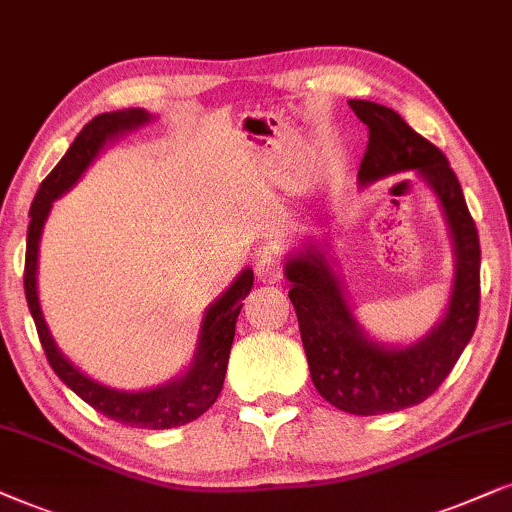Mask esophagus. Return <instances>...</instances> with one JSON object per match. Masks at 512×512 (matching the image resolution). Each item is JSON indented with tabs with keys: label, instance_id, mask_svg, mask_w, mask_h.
I'll return each mask as SVG.
<instances>
[{
	"label": "esophagus",
	"instance_id": "34e87169",
	"mask_svg": "<svg viewBox=\"0 0 512 512\" xmlns=\"http://www.w3.org/2000/svg\"><path fill=\"white\" fill-rule=\"evenodd\" d=\"M255 276H257V281L264 283V285H271V283L281 281L283 267H281V260H278L274 252L264 250V252H260V255H257Z\"/></svg>",
	"mask_w": 512,
	"mask_h": 512
}]
</instances>
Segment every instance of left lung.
Masks as SVG:
<instances>
[{
  "instance_id": "1",
  "label": "left lung",
  "mask_w": 512,
  "mask_h": 512,
  "mask_svg": "<svg viewBox=\"0 0 512 512\" xmlns=\"http://www.w3.org/2000/svg\"><path fill=\"white\" fill-rule=\"evenodd\" d=\"M349 105L370 128L358 185L395 173L421 177L445 213L454 250L445 313L424 337L405 346L377 342L360 327L325 241L304 243L285 262V278L292 283L288 297L297 311L313 386L337 410L372 417L424 403L466 349L480 316V238L445 154L391 107L370 100H349Z\"/></svg>"
}]
</instances>
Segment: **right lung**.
Segmentation results:
<instances>
[{
    "instance_id": "right-lung-1",
    "label": "right lung",
    "mask_w": 512,
    "mask_h": 512,
    "mask_svg": "<svg viewBox=\"0 0 512 512\" xmlns=\"http://www.w3.org/2000/svg\"><path fill=\"white\" fill-rule=\"evenodd\" d=\"M152 114L142 107L119 109V112H105L88 121L81 133L67 149L58 166L46 175L39 185L30 208V227H27V250H25V297L30 313L37 325L39 342L44 346L46 358L67 388H72L84 403L98 410L105 417L119 421L131 428H163L185 426L189 421L199 419L210 405L215 403L222 391L224 374H227L229 351L234 342L236 318L241 313L243 299L252 288V269H243L236 281L208 306L203 313L199 342H196L194 356L185 367V372L161 386L142 388V391H121L109 388L95 381L74 367L65 353L58 349L49 325H46L42 304L37 292V269H39V243H42L44 224L49 220L53 201L77 185L84 170L98 159L107 142L117 140L133 128L145 126Z\"/></svg>"
}]
</instances>
